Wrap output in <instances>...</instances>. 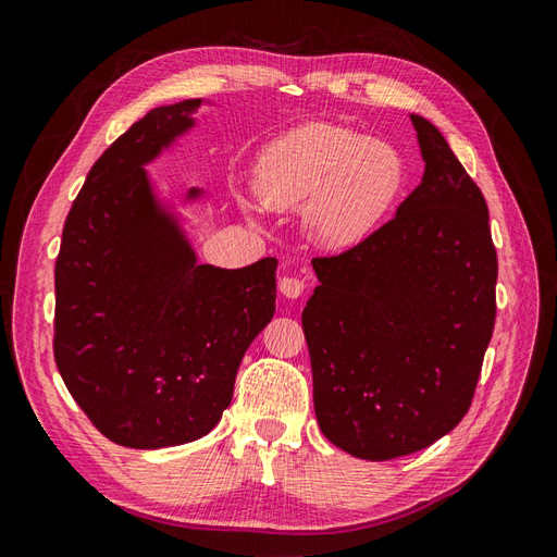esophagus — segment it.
<instances>
[{"label":"esophagus","instance_id":"esophagus-1","mask_svg":"<svg viewBox=\"0 0 557 557\" xmlns=\"http://www.w3.org/2000/svg\"><path fill=\"white\" fill-rule=\"evenodd\" d=\"M278 293L288 299H297L305 293V281L297 276H281L278 278Z\"/></svg>","mask_w":557,"mask_h":557}]
</instances>
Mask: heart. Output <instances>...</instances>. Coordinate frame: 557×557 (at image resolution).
Masks as SVG:
<instances>
[{"label": "heart", "instance_id": "b5f03b06", "mask_svg": "<svg viewBox=\"0 0 557 557\" xmlns=\"http://www.w3.org/2000/svg\"><path fill=\"white\" fill-rule=\"evenodd\" d=\"M401 181L395 150L360 132L307 125L269 146L256 166V193L272 211H305L311 237L327 248L362 242Z\"/></svg>", "mask_w": 557, "mask_h": 557}]
</instances>
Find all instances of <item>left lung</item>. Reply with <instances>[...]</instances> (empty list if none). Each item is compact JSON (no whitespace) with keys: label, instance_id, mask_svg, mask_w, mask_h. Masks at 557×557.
Masks as SVG:
<instances>
[{"label":"left lung","instance_id":"left-lung-1","mask_svg":"<svg viewBox=\"0 0 557 557\" xmlns=\"http://www.w3.org/2000/svg\"><path fill=\"white\" fill-rule=\"evenodd\" d=\"M411 123L423 181L358 246L313 258L320 285L301 311L318 425L362 460L423 450L458 425L495 327L485 197L442 132Z\"/></svg>","mask_w":557,"mask_h":557}]
</instances>
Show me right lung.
I'll return each mask as SVG.
<instances>
[{
  "label": "right lung",
  "instance_id": "1",
  "mask_svg": "<svg viewBox=\"0 0 557 557\" xmlns=\"http://www.w3.org/2000/svg\"><path fill=\"white\" fill-rule=\"evenodd\" d=\"M199 104L148 111L104 150L66 215L55 260L58 372L90 423L127 448L211 432L246 348L276 309L274 258L244 269L197 264L150 193L144 164L193 127Z\"/></svg>",
  "mask_w": 557,
  "mask_h": 557
}]
</instances>
